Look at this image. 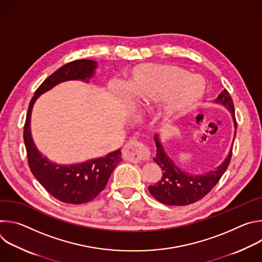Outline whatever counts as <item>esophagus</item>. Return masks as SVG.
<instances>
[{
	"instance_id": "esophagus-1",
	"label": "esophagus",
	"mask_w": 262,
	"mask_h": 262,
	"mask_svg": "<svg viewBox=\"0 0 262 262\" xmlns=\"http://www.w3.org/2000/svg\"><path fill=\"white\" fill-rule=\"evenodd\" d=\"M122 155L124 159L133 163H139L150 159V150L145 144L139 141H130L126 143L122 149Z\"/></svg>"
}]
</instances>
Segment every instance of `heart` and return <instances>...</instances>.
<instances>
[{
    "mask_svg": "<svg viewBox=\"0 0 262 262\" xmlns=\"http://www.w3.org/2000/svg\"><path fill=\"white\" fill-rule=\"evenodd\" d=\"M121 88L137 110L151 107L162 100L159 117L174 121L203 99L206 83L176 65L145 63L127 70Z\"/></svg>",
    "mask_w": 262,
    "mask_h": 262,
    "instance_id": "obj_1",
    "label": "heart"
}]
</instances>
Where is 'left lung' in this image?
<instances>
[{"label": "left lung", "instance_id": "1", "mask_svg": "<svg viewBox=\"0 0 262 262\" xmlns=\"http://www.w3.org/2000/svg\"><path fill=\"white\" fill-rule=\"evenodd\" d=\"M216 103L226 106L232 115L234 127L236 129V120L233 100L227 90H224L215 99ZM236 133V132H235ZM157 144V157L154 161L163 171L162 178L154 185H149V192L161 203L173 206H183L195 203L206 196L213 186L219 182L222 175L227 170L232 157V148L228 157L216 169L201 175H190L181 171L173 161L166 155L159 140L155 137Z\"/></svg>", "mask_w": 262, "mask_h": 262}]
</instances>
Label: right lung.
I'll return each mask as SVG.
<instances>
[{
    "mask_svg": "<svg viewBox=\"0 0 262 262\" xmlns=\"http://www.w3.org/2000/svg\"><path fill=\"white\" fill-rule=\"evenodd\" d=\"M96 62L92 60H74L69 62L46 79L32 97L24 126V141L27 150L28 164L35 178L56 199L69 204L87 203L94 199L106 185V182L122 161L120 149L103 158L85 163L61 166L50 162L37 150L30 130V119L33 105L42 93L57 84L72 80H88L93 76Z\"/></svg>",
    "mask_w": 262,
    "mask_h": 262,
    "instance_id": "1",
    "label": "right lung"
}]
</instances>
